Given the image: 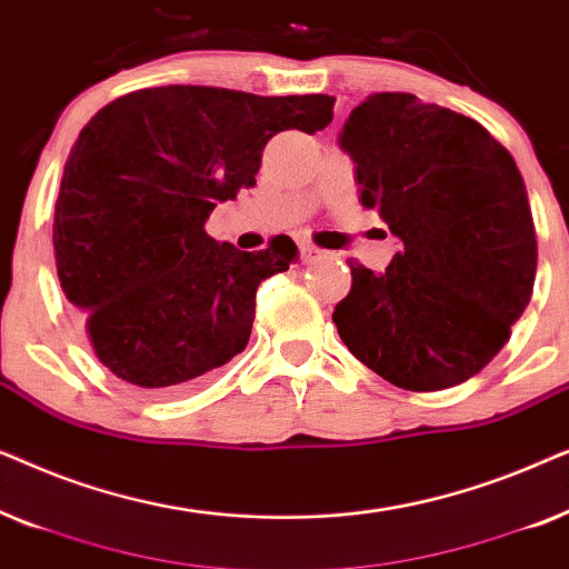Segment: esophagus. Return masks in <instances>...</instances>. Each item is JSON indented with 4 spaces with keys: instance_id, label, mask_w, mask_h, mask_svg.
Segmentation results:
<instances>
[{
    "instance_id": "obj_1",
    "label": "esophagus",
    "mask_w": 569,
    "mask_h": 569,
    "mask_svg": "<svg viewBox=\"0 0 569 569\" xmlns=\"http://www.w3.org/2000/svg\"><path fill=\"white\" fill-rule=\"evenodd\" d=\"M300 259L306 261V263H316V261L326 259V251H321V248H316V246H310V243H302L300 246Z\"/></svg>"
}]
</instances>
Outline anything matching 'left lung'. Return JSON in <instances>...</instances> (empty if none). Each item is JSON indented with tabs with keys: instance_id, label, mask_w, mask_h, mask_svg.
<instances>
[{
	"instance_id": "1",
	"label": "left lung",
	"mask_w": 569,
	"mask_h": 569,
	"mask_svg": "<svg viewBox=\"0 0 569 569\" xmlns=\"http://www.w3.org/2000/svg\"><path fill=\"white\" fill-rule=\"evenodd\" d=\"M357 189L401 240L386 271L352 269L333 323L362 365L403 391H442L508 345L536 279V228L512 154L479 121L378 92L341 131Z\"/></svg>"
}]
</instances>
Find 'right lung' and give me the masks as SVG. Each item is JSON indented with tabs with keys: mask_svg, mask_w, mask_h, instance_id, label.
I'll use <instances>...</instances> for the list:
<instances>
[{
	"mask_svg": "<svg viewBox=\"0 0 569 569\" xmlns=\"http://www.w3.org/2000/svg\"><path fill=\"white\" fill-rule=\"evenodd\" d=\"M331 119V96L166 84L116 98L84 123L61 176L53 253L116 378L173 396L243 352L256 290L298 261V246L277 236L246 253L209 238L204 222L217 201L256 186L277 131L316 134Z\"/></svg>",
	"mask_w": 569,
	"mask_h": 569,
	"instance_id": "1",
	"label": "right lung"
}]
</instances>
